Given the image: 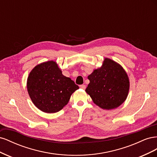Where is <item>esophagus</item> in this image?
Here are the masks:
<instances>
[{
	"instance_id": "obj_1",
	"label": "esophagus",
	"mask_w": 157,
	"mask_h": 157,
	"mask_svg": "<svg viewBox=\"0 0 157 157\" xmlns=\"http://www.w3.org/2000/svg\"><path fill=\"white\" fill-rule=\"evenodd\" d=\"M80 88L82 89V90H85L86 89V85L85 84H82V85H80Z\"/></svg>"
}]
</instances>
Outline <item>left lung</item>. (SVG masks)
I'll return each instance as SVG.
<instances>
[{
    "label": "left lung",
    "mask_w": 157,
    "mask_h": 157,
    "mask_svg": "<svg viewBox=\"0 0 157 157\" xmlns=\"http://www.w3.org/2000/svg\"><path fill=\"white\" fill-rule=\"evenodd\" d=\"M88 78L90 83L85 91L98 107L111 110L125 101L130 80L126 71L116 61L105 58L101 67L94 69Z\"/></svg>",
    "instance_id": "1"
}]
</instances>
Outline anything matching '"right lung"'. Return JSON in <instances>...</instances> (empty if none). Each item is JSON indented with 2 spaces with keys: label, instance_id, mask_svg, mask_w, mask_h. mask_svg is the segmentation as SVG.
Instances as JSON below:
<instances>
[{
  "label": "right lung",
  "instance_id": "obj_1",
  "mask_svg": "<svg viewBox=\"0 0 157 157\" xmlns=\"http://www.w3.org/2000/svg\"><path fill=\"white\" fill-rule=\"evenodd\" d=\"M27 92L33 104L42 112L54 113L68 103L72 94L79 87L62 74L53 60L38 64L29 73Z\"/></svg>",
  "mask_w": 157,
  "mask_h": 157
}]
</instances>
